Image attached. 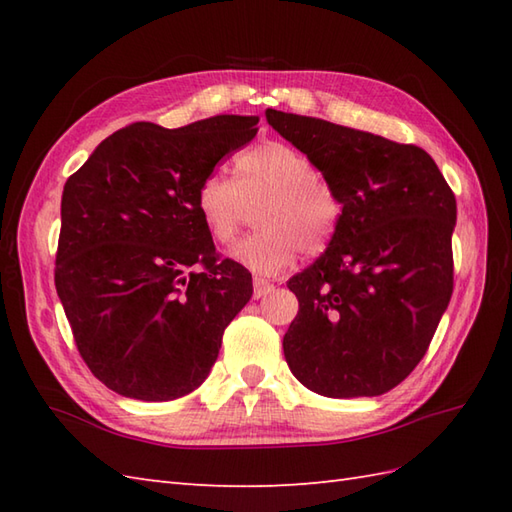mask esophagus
I'll list each match as a JSON object with an SVG mask.
<instances>
[{"label":"esophagus","instance_id":"esophagus-1","mask_svg":"<svg viewBox=\"0 0 512 512\" xmlns=\"http://www.w3.org/2000/svg\"><path fill=\"white\" fill-rule=\"evenodd\" d=\"M270 290H273V284H270V281L257 279V277H255V281H253V297H255V299L264 297L266 292H270Z\"/></svg>","mask_w":512,"mask_h":512}]
</instances>
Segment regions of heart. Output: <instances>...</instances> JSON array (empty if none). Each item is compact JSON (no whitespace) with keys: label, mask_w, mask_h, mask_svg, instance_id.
Wrapping results in <instances>:
<instances>
[{"label":"heart","mask_w":512,"mask_h":512,"mask_svg":"<svg viewBox=\"0 0 512 512\" xmlns=\"http://www.w3.org/2000/svg\"><path fill=\"white\" fill-rule=\"evenodd\" d=\"M262 231L237 242L228 255L255 275H277L303 255L328 250L339 231L343 202L334 184L299 149L279 140L235 158V180L213 173L198 189V211L215 242H233L248 209Z\"/></svg>","instance_id":"heart-1"}]
</instances>
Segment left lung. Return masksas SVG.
<instances>
[{
  "label": "left lung",
  "mask_w": 512,
  "mask_h": 512,
  "mask_svg": "<svg viewBox=\"0 0 512 512\" xmlns=\"http://www.w3.org/2000/svg\"><path fill=\"white\" fill-rule=\"evenodd\" d=\"M266 121L343 202L328 250L288 281L299 312L286 363L321 396L385 394L420 363L451 301L455 195L416 145L277 110Z\"/></svg>",
  "instance_id": "1"
}]
</instances>
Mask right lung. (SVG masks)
<instances>
[{"label":"right lung","mask_w":512,"mask_h":512,"mask_svg":"<svg viewBox=\"0 0 512 512\" xmlns=\"http://www.w3.org/2000/svg\"><path fill=\"white\" fill-rule=\"evenodd\" d=\"M257 123L235 114L178 129L132 123L65 182L54 286L85 365L116 394H191L253 297L248 270L217 259L198 189Z\"/></svg>","instance_id":"obj_1"}]
</instances>
